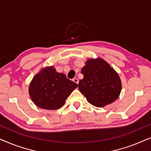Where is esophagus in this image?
<instances>
[{"instance_id":"esophagus-1","label":"esophagus","mask_w":151,"mask_h":151,"mask_svg":"<svg viewBox=\"0 0 151 151\" xmlns=\"http://www.w3.org/2000/svg\"><path fill=\"white\" fill-rule=\"evenodd\" d=\"M73 81L74 82H76V84H78V82H79V80H78V78H73Z\"/></svg>"}]
</instances>
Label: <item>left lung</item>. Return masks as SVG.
Returning <instances> with one entry per match:
<instances>
[{
    "instance_id": "8db88e82",
    "label": "left lung",
    "mask_w": 151,
    "mask_h": 151,
    "mask_svg": "<svg viewBox=\"0 0 151 151\" xmlns=\"http://www.w3.org/2000/svg\"><path fill=\"white\" fill-rule=\"evenodd\" d=\"M84 75L78 84L79 91L88 102L97 107H104L117 100L122 90L118 73L101 58H90L82 68Z\"/></svg>"
}]
</instances>
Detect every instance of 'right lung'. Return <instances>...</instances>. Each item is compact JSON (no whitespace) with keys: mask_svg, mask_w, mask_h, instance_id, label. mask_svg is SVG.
I'll return each mask as SVG.
<instances>
[{"mask_svg":"<svg viewBox=\"0 0 151 151\" xmlns=\"http://www.w3.org/2000/svg\"><path fill=\"white\" fill-rule=\"evenodd\" d=\"M78 86L51 66L43 68L33 78L29 86V93L37 106L56 110L63 106L66 99Z\"/></svg>","mask_w":151,"mask_h":151,"instance_id":"obj_1","label":"right lung"}]
</instances>
